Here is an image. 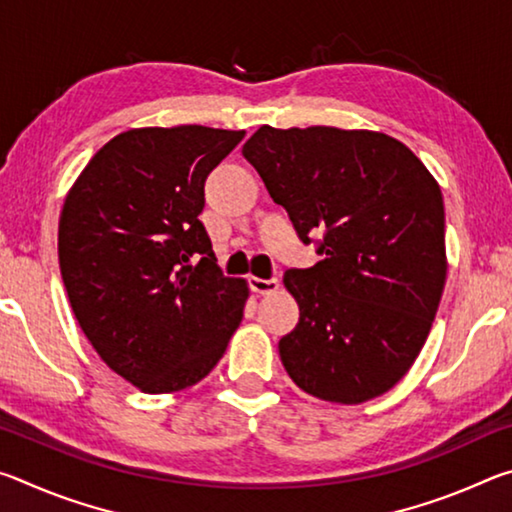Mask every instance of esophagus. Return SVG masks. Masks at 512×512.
I'll return each mask as SVG.
<instances>
[{"label":"esophagus","instance_id":"obj_1","mask_svg":"<svg viewBox=\"0 0 512 512\" xmlns=\"http://www.w3.org/2000/svg\"><path fill=\"white\" fill-rule=\"evenodd\" d=\"M248 284H250V289H253L255 293H275L277 289H280V280H277V277H268V280H262V277H255V275H250L248 277Z\"/></svg>","mask_w":512,"mask_h":512}]
</instances>
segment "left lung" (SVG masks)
I'll list each match as a JSON object with an SVG mask.
<instances>
[{"label":"left lung","instance_id":"obj_1","mask_svg":"<svg viewBox=\"0 0 512 512\" xmlns=\"http://www.w3.org/2000/svg\"><path fill=\"white\" fill-rule=\"evenodd\" d=\"M311 268L284 284L300 320L280 339L289 377L318 400L361 404L418 357L445 289V205L427 167L395 137L332 126H262L244 144Z\"/></svg>","mask_w":512,"mask_h":512}]
</instances>
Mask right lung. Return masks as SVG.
<instances>
[{
	"mask_svg": "<svg viewBox=\"0 0 512 512\" xmlns=\"http://www.w3.org/2000/svg\"><path fill=\"white\" fill-rule=\"evenodd\" d=\"M244 135L133 128L97 151L65 198L69 305L106 366L144 393L198 384L244 318L248 284L223 275L198 219L205 178Z\"/></svg>",
	"mask_w": 512,
	"mask_h": 512,
	"instance_id": "1",
	"label": "right lung"
}]
</instances>
